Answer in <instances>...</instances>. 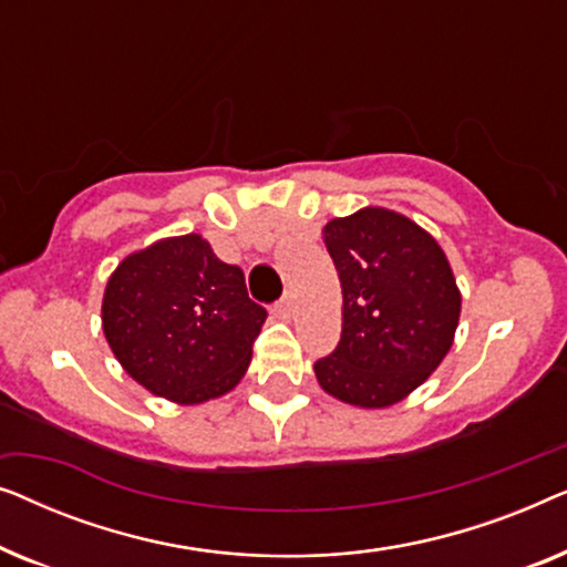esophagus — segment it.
Here are the masks:
<instances>
[{
	"label": "esophagus",
	"mask_w": 567,
	"mask_h": 567,
	"mask_svg": "<svg viewBox=\"0 0 567 567\" xmlns=\"http://www.w3.org/2000/svg\"><path fill=\"white\" fill-rule=\"evenodd\" d=\"M291 312H293V299L289 297V293H284V297L276 301V315L291 317Z\"/></svg>",
	"instance_id": "34e87169"
}]
</instances>
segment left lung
Segmentation results:
<instances>
[{
    "instance_id": "obj_1",
    "label": "left lung",
    "mask_w": 567,
    "mask_h": 567,
    "mask_svg": "<svg viewBox=\"0 0 567 567\" xmlns=\"http://www.w3.org/2000/svg\"><path fill=\"white\" fill-rule=\"evenodd\" d=\"M343 289V332L315 363L322 390L359 408L394 405L452 348L462 297L429 231L386 208L324 227Z\"/></svg>"
}]
</instances>
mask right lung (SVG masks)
<instances>
[{
    "mask_svg": "<svg viewBox=\"0 0 567 567\" xmlns=\"http://www.w3.org/2000/svg\"><path fill=\"white\" fill-rule=\"evenodd\" d=\"M266 317L243 268L216 258L198 235L128 255L103 299V330L123 369L150 392L188 405L243 379Z\"/></svg>",
    "mask_w": 567,
    "mask_h": 567,
    "instance_id": "right-lung-1",
    "label": "right lung"
}]
</instances>
